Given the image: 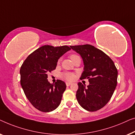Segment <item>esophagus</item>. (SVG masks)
<instances>
[{
  "mask_svg": "<svg viewBox=\"0 0 135 135\" xmlns=\"http://www.w3.org/2000/svg\"><path fill=\"white\" fill-rule=\"evenodd\" d=\"M71 83H68V82L66 83V85H67V86H70V85H71Z\"/></svg>",
  "mask_w": 135,
  "mask_h": 135,
  "instance_id": "34e87169",
  "label": "esophagus"
}]
</instances>
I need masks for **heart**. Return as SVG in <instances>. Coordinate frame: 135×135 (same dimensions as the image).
<instances>
[{
  "label": "heart",
  "mask_w": 135,
  "mask_h": 135,
  "mask_svg": "<svg viewBox=\"0 0 135 135\" xmlns=\"http://www.w3.org/2000/svg\"><path fill=\"white\" fill-rule=\"evenodd\" d=\"M76 56H77L76 55L72 54V55H71V56H70V59H71L72 60ZM59 60L58 63H59ZM61 76H62V78L65 79V80L70 81H73L74 79H75V75H74L73 73H69V72H66V73H62V75H61Z\"/></svg>",
  "instance_id": "b5f03b06"
}]
</instances>
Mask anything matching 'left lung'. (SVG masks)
I'll return each mask as SVG.
<instances>
[{"label": "left lung", "mask_w": 135, "mask_h": 135, "mask_svg": "<svg viewBox=\"0 0 135 135\" xmlns=\"http://www.w3.org/2000/svg\"><path fill=\"white\" fill-rule=\"evenodd\" d=\"M80 54L84 62L81 79H88L86 87L79 83L76 97L81 107L96 111L104 107L111 99L117 86V70L111 58L90 45L70 46Z\"/></svg>", "instance_id": "8db88e82"}]
</instances>
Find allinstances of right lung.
Masks as SVG:
<instances>
[{
  "label": "right lung",
  "instance_id": "right-lung-1",
  "mask_svg": "<svg viewBox=\"0 0 135 135\" xmlns=\"http://www.w3.org/2000/svg\"><path fill=\"white\" fill-rule=\"evenodd\" d=\"M71 49L68 46L45 45L26 58L20 69L21 84L30 103L39 111L48 113L59 106L65 83L48 81V74L56 69L58 59Z\"/></svg>",
  "mask_w": 135,
  "mask_h": 135
}]
</instances>
